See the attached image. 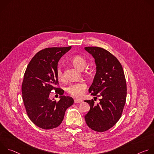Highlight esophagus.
<instances>
[{
	"mask_svg": "<svg viewBox=\"0 0 154 154\" xmlns=\"http://www.w3.org/2000/svg\"><path fill=\"white\" fill-rule=\"evenodd\" d=\"M80 102H82V100H79V99H75L74 100V103H80Z\"/></svg>",
	"mask_w": 154,
	"mask_h": 154,
	"instance_id": "esophagus-1",
	"label": "esophagus"
}]
</instances>
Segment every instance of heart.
I'll use <instances>...</instances> for the list:
<instances>
[{
	"label": "heart",
	"instance_id": "1",
	"mask_svg": "<svg viewBox=\"0 0 154 154\" xmlns=\"http://www.w3.org/2000/svg\"><path fill=\"white\" fill-rule=\"evenodd\" d=\"M71 62L74 66L80 69L83 70L86 66L87 61L86 58L82 55H75L71 59ZM57 76L59 80H63L64 78V74L63 70L60 66H58L57 69ZM86 89V85L83 82H79L76 83H72L69 85L66 88L67 92L72 96L80 98L82 97Z\"/></svg>",
	"mask_w": 154,
	"mask_h": 154
}]
</instances>
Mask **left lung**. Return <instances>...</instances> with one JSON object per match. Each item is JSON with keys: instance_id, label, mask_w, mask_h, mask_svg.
Wrapping results in <instances>:
<instances>
[{"instance_id": "8db88e82", "label": "left lung", "mask_w": 154, "mask_h": 154, "mask_svg": "<svg viewBox=\"0 0 154 154\" xmlns=\"http://www.w3.org/2000/svg\"><path fill=\"white\" fill-rule=\"evenodd\" d=\"M85 49L92 55L96 65L89 92L94 97H100L97 105L93 99L85 100L90 106L85 119L90 128L103 132L113 127L122 115L127 96L126 80L122 65L110 52L99 47Z\"/></svg>"}]
</instances>
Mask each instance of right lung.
Here are the masks:
<instances>
[{
    "mask_svg": "<svg viewBox=\"0 0 154 154\" xmlns=\"http://www.w3.org/2000/svg\"><path fill=\"white\" fill-rule=\"evenodd\" d=\"M71 48L42 49L32 58L26 70L22 83L23 99L29 118L39 128L48 130L59 126L66 109L74 103L71 97L63 96L64 90L55 87L58 85V62ZM53 89L60 96L58 101L49 99Z\"/></svg>",
    "mask_w": 154,
    "mask_h": 154,
    "instance_id": "1",
    "label": "right lung"
}]
</instances>
